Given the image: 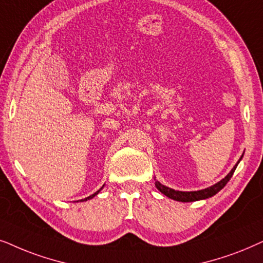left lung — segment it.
Here are the masks:
<instances>
[{
    "mask_svg": "<svg viewBox=\"0 0 263 263\" xmlns=\"http://www.w3.org/2000/svg\"><path fill=\"white\" fill-rule=\"evenodd\" d=\"M241 157H243V155L240 156V159L238 160V162L234 164L232 170L230 171V173L227 174L223 179H221L216 184L212 185V186H209L207 189H202V190H197V191H179V190H174V189H171L168 186H164V185H162L157 180H155V186L161 194H163L164 196H167V197L172 198L174 201H178V202H195V201H201V199H207L218 194V192L221 190V189H223V186H225L227 183H229L231 177L233 176L234 171H236L238 163L240 162Z\"/></svg>",
    "mask_w": 263,
    "mask_h": 263,
    "instance_id": "1",
    "label": "left lung"
}]
</instances>
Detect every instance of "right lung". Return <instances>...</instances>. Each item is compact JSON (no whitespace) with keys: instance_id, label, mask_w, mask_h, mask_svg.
<instances>
[{"instance_id":"right-lung-1","label":"right lung","mask_w":263,"mask_h":263,"mask_svg":"<svg viewBox=\"0 0 263 263\" xmlns=\"http://www.w3.org/2000/svg\"><path fill=\"white\" fill-rule=\"evenodd\" d=\"M103 186H104V185H103ZM103 186H102V187H101V189H100V190H97V191L95 192V194L90 195V196H89V197H85V198H84V199H80V202H84V201H87V199H91V198H93V197H95V196H96L97 194H99V192H100L101 190H102V189H103ZM77 202H79V201H77Z\"/></svg>"}]
</instances>
